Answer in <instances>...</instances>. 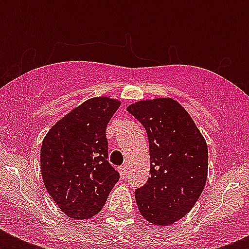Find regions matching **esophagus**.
<instances>
[{"label":"esophagus","instance_id":"1","mask_svg":"<svg viewBox=\"0 0 249 249\" xmlns=\"http://www.w3.org/2000/svg\"><path fill=\"white\" fill-rule=\"evenodd\" d=\"M117 169H119V173H120L121 177L124 178V177H125V174H126V172H125V166H124V165H121V166H119Z\"/></svg>","mask_w":249,"mask_h":249}]
</instances>
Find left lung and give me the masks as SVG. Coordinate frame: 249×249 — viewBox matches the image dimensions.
<instances>
[{
  "label": "left lung",
  "instance_id": "left-lung-1",
  "mask_svg": "<svg viewBox=\"0 0 249 249\" xmlns=\"http://www.w3.org/2000/svg\"><path fill=\"white\" fill-rule=\"evenodd\" d=\"M148 137L151 177L136 190L141 214L169 226L191 211L208 174V147L187 111L172 98L140 101L126 108Z\"/></svg>",
  "mask_w": 249,
  "mask_h": 249
}]
</instances>
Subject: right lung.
I'll use <instances>...</instances> for the list:
<instances>
[{
    "mask_svg": "<svg viewBox=\"0 0 249 249\" xmlns=\"http://www.w3.org/2000/svg\"><path fill=\"white\" fill-rule=\"evenodd\" d=\"M120 102L88 99L60 119L41 146V174L56 205L73 220L95 216L120 174L107 161V124Z\"/></svg>",
    "mask_w": 249,
    "mask_h": 249,
    "instance_id": "1",
    "label": "right lung"
}]
</instances>
